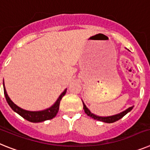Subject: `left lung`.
<instances>
[{"label":"left lung","instance_id":"obj_1","mask_svg":"<svg viewBox=\"0 0 150 150\" xmlns=\"http://www.w3.org/2000/svg\"><path fill=\"white\" fill-rule=\"evenodd\" d=\"M83 102V109L85 110V114H87L88 116L94 118V120H100V121H102V122H105V123H108V124H110V123H114V122L117 121L119 120L120 119H121L124 116H125L126 114L129 113L130 110H132L133 108V106L132 107H129L127 109H126L124 111L120 112L119 114H114V115H112V116H107V117H102V116H98V115H95L94 114L91 113L90 111L88 108H87L86 105L85 104L84 101L82 100Z\"/></svg>","mask_w":150,"mask_h":150}]
</instances>
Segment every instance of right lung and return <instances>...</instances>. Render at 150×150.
<instances>
[{"label":"right lung","mask_w":150,"mask_h":150,"mask_svg":"<svg viewBox=\"0 0 150 150\" xmlns=\"http://www.w3.org/2000/svg\"><path fill=\"white\" fill-rule=\"evenodd\" d=\"M3 85L5 98H6V100H7V103H8L9 106L12 108V110L13 111L17 113L22 117H23L26 120H28V121L32 122V123H40V122H43L45 120H50V119H52L53 117H55L56 114H57L58 111H59V109L60 101H61L62 98H63V96L65 94L66 91H67V88L65 89V91L58 98L56 102L54 103L49 108H46L45 110H37V111H31V110H24V109H23V108L17 106V104H15L11 100V98H9L7 91H6V88H5L4 82H3Z\"/></svg>","instance_id":"add662e5"}]
</instances>
